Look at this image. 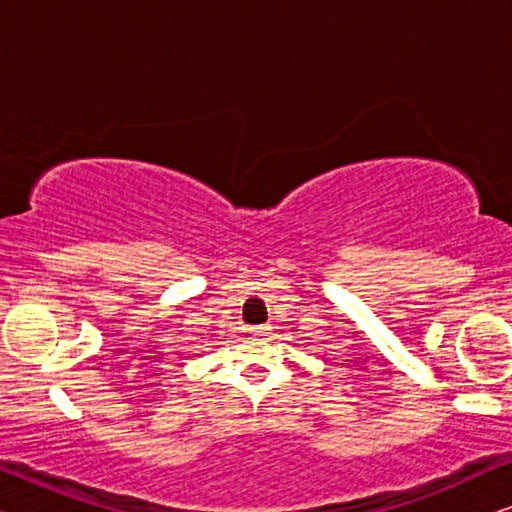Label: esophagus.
I'll return each instance as SVG.
<instances>
[{
    "instance_id": "34e87169",
    "label": "esophagus",
    "mask_w": 512,
    "mask_h": 512,
    "mask_svg": "<svg viewBox=\"0 0 512 512\" xmlns=\"http://www.w3.org/2000/svg\"><path fill=\"white\" fill-rule=\"evenodd\" d=\"M251 333H254L256 338H263V335L268 333V326H254V328H251Z\"/></svg>"
}]
</instances>
